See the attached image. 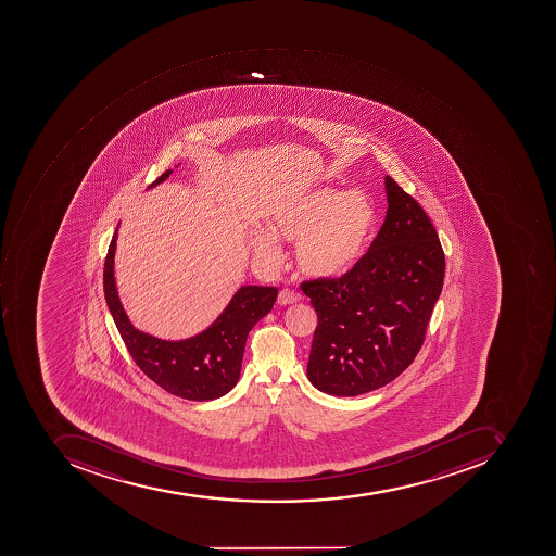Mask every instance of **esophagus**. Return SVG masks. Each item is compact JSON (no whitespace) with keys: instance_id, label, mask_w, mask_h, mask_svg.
<instances>
[{"instance_id":"esophagus-1","label":"esophagus","mask_w":556,"mask_h":556,"mask_svg":"<svg viewBox=\"0 0 556 556\" xmlns=\"http://www.w3.org/2000/svg\"><path fill=\"white\" fill-rule=\"evenodd\" d=\"M299 301H301V294L291 291V289H282V291L279 292V298H277V303L282 304V306L299 303Z\"/></svg>"}]
</instances>
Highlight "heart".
<instances>
[{
  "label": "heart",
  "instance_id": "obj_1",
  "mask_svg": "<svg viewBox=\"0 0 556 556\" xmlns=\"http://www.w3.org/2000/svg\"><path fill=\"white\" fill-rule=\"evenodd\" d=\"M376 223L370 201L358 192L340 194L316 189L283 204L268 222V231L252 235V249L276 265L282 242H295V261L311 277H334L353 267L367 245Z\"/></svg>",
  "mask_w": 556,
  "mask_h": 556
}]
</instances>
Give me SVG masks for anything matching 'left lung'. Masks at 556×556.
<instances>
[{"instance_id":"left-lung-1","label":"left lung","mask_w":556,"mask_h":556,"mask_svg":"<svg viewBox=\"0 0 556 556\" xmlns=\"http://www.w3.org/2000/svg\"><path fill=\"white\" fill-rule=\"evenodd\" d=\"M386 191V222L367 253L341 277L301 282L318 314L307 377L326 394H365L406 370L443 288L433 223L391 176Z\"/></svg>"}]
</instances>
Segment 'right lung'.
Returning a JSON list of instances; mask_svg holds the SVG:
<instances>
[{
    "label": "right lung",
    "instance_id": "right-lung-1",
    "mask_svg": "<svg viewBox=\"0 0 556 556\" xmlns=\"http://www.w3.org/2000/svg\"><path fill=\"white\" fill-rule=\"evenodd\" d=\"M165 170L152 186L167 179ZM116 231L104 258L103 289L108 309L138 368L169 394L189 401H211L233 389L240 377L247 337L255 323L273 309L277 288L245 286L213 325L185 341H164L135 330L119 303L113 277Z\"/></svg>",
    "mask_w": 556,
    "mask_h": 556
}]
</instances>
